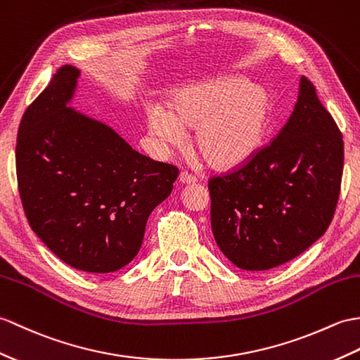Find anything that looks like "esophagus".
Listing matches in <instances>:
<instances>
[{"label": "esophagus", "instance_id": "esophagus-1", "mask_svg": "<svg viewBox=\"0 0 360 360\" xmlns=\"http://www.w3.org/2000/svg\"><path fill=\"white\" fill-rule=\"evenodd\" d=\"M179 182L181 184H184V186H190V184H195L196 182V178L193 176V174H190V173H187V172H182L181 174H179Z\"/></svg>", "mask_w": 360, "mask_h": 360}]
</instances>
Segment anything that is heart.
I'll return each instance as SVG.
<instances>
[{
    "label": "heart",
    "mask_w": 360,
    "mask_h": 360,
    "mask_svg": "<svg viewBox=\"0 0 360 360\" xmlns=\"http://www.w3.org/2000/svg\"><path fill=\"white\" fill-rule=\"evenodd\" d=\"M273 116V96L244 77H224L178 90L169 108L147 107L150 135L181 146L195 130V147L216 170H235L261 150Z\"/></svg>",
    "instance_id": "1"
}]
</instances>
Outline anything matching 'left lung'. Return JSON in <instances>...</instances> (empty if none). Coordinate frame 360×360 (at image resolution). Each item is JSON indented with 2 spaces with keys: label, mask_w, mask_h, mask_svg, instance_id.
I'll return each instance as SVG.
<instances>
[{
  "label": "left lung",
  "mask_w": 360,
  "mask_h": 360,
  "mask_svg": "<svg viewBox=\"0 0 360 360\" xmlns=\"http://www.w3.org/2000/svg\"><path fill=\"white\" fill-rule=\"evenodd\" d=\"M344 141L305 77L295 110L240 170L208 182L216 244L236 266L274 269L319 239L336 210Z\"/></svg>",
  "instance_id": "left-lung-1"
}]
</instances>
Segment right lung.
Listing matches in <instances>:
<instances>
[{
  "label": "right lung",
  "mask_w": 360,
  "mask_h": 360,
  "mask_svg": "<svg viewBox=\"0 0 360 360\" xmlns=\"http://www.w3.org/2000/svg\"><path fill=\"white\" fill-rule=\"evenodd\" d=\"M79 77L63 65L24 112L16 178L32 230L61 261L112 273L138 255L148 216L172 193L178 169L70 107Z\"/></svg>",
  "instance_id": "add662e5"
}]
</instances>
